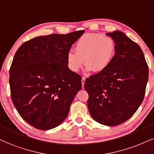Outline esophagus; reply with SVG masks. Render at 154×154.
Masks as SVG:
<instances>
[{
	"mask_svg": "<svg viewBox=\"0 0 154 154\" xmlns=\"http://www.w3.org/2000/svg\"><path fill=\"white\" fill-rule=\"evenodd\" d=\"M85 80H86V78H85V77H82V79H81V83H82V87H83V86H84Z\"/></svg>",
	"mask_w": 154,
	"mask_h": 154,
	"instance_id": "esophagus-1",
	"label": "esophagus"
}]
</instances>
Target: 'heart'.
I'll list each match as a JSON object with an SVG mask.
<instances>
[{
    "label": "heart",
    "mask_w": 154,
    "mask_h": 154,
    "mask_svg": "<svg viewBox=\"0 0 154 154\" xmlns=\"http://www.w3.org/2000/svg\"><path fill=\"white\" fill-rule=\"evenodd\" d=\"M74 51L66 56L68 67L77 73L82 68L83 60L88 69L103 71L109 67L115 56L116 43L113 38L98 33H87L78 40Z\"/></svg>",
    "instance_id": "1"
}]
</instances>
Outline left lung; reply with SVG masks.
<instances>
[{
  "instance_id": "8db88e82",
  "label": "left lung",
  "mask_w": 154,
  "mask_h": 154,
  "mask_svg": "<svg viewBox=\"0 0 154 154\" xmlns=\"http://www.w3.org/2000/svg\"><path fill=\"white\" fill-rule=\"evenodd\" d=\"M115 41L109 67L85 81L89 113L100 124L114 126L137 111L146 92L149 67L141 48L122 32L106 33Z\"/></svg>"
}]
</instances>
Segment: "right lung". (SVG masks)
<instances>
[{"mask_svg":"<svg viewBox=\"0 0 154 154\" xmlns=\"http://www.w3.org/2000/svg\"><path fill=\"white\" fill-rule=\"evenodd\" d=\"M84 31L35 37L20 45L10 68L11 99L23 119L49 130L69 113L81 78L68 67L66 56Z\"/></svg>","mask_w":154,"mask_h":154,"instance_id":"1","label":"right lung"}]
</instances>
